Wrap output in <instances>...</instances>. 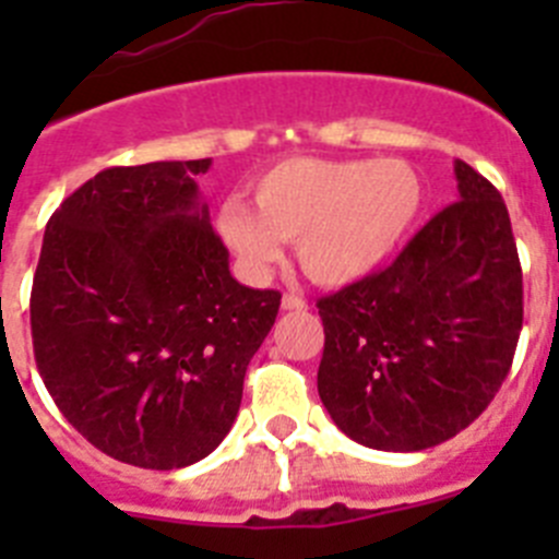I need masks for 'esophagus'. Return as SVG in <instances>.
<instances>
[{"instance_id": "34e87169", "label": "esophagus", "mask_w": 559, "mask_h": 559, "mask_svg": "<svg viewBox=\"0 0 559 559\" xmlns=\"http://www.w3.org/2000/svg\"><path fill=\"white\" fill-rule=\"evenodd\" d=\"M308 308V302H305L302 296L299 294H283V310H305Z\"/></svg>"}]
</instances>
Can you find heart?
Here are the masks:
<instances>
[{"mask_svg": "<svg viewBox=\"0 0 559 559\" xmlns=\"http://www.w3.org/2000/svg\"><path fill=\"white\" fill-rule=\"evenodd\" d=\"M426 190L406 162L285 159L254 181V210L226 201L218 231L251 276H265L296 240V260L319 285L358 283L397 251Z\"/></svg>", "mask_w": 559, "mask_h": 559, "instance_id": "obj_1", "label": "heart"}]
</instances>
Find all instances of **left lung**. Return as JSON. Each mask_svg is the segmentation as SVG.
<instances>
[{
  "mask_svg": "<svg viewBox=\"0 0 559 559\" xmlns=\"http://www.w3.org/2000/svg\"><path fill=\"white\" fill-rule=\"evenodd\" d=\"M459 201L392 265L322 296L319 397L374 451L439 445L490 406L523 328V274L501 192L456 159Z\"/></svg>",
  "mask_w": 559,
  "mask_h": 559,
  "instance_id": "left-lung-1",
  "label": "left lung"
}]
</instances>
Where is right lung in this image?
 Returning a JSON list of instances; mask_svg holds the SVG:
<instances>
[{"mask_svg":"<svg viewBox=\"0 0 559 559\" xmlns=\"http://www.w3.org/2000/svg\"><path fill=\"white\" fill-rule=\"evenodd\" d=\"M108 167L52 212L29 294L44 386L106 456L176 471L224 442L280 290L246 288L195 176Z\"/></svg>","mask_w":559,"mask_h":559,"instance_id":"1","label":"right lung"}]
</instances>
